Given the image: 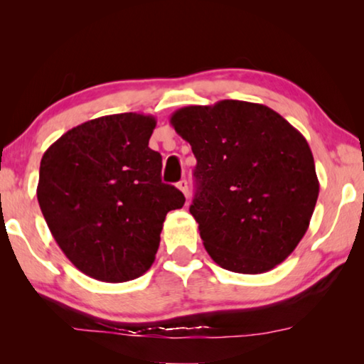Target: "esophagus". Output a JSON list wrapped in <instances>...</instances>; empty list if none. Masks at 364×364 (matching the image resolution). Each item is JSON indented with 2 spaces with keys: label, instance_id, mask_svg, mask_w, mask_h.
Wrapping results in <instances>:
<instances>
[{
  "label": "esophagus",
  "instance_id": "obj_1",
  "mask_svg": "<svg viewBox=\"0 0 364 364\" xmlns=\"http://www.w3.org/2000/svg\"><path fill=\"white\" fill-rule=\"evenodd\" d=\"M178 189L181 191L186 199H189V183H188V180H181L180 183H178Z\"/></svg>",
  "mask_w": 364,
  "mask_h": 364
}]
</instances>
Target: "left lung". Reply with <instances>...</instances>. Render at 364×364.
I'll return each instance as SVG.
<instances>
[{"instance_id":"1","label":"left lung","mask_w":364,"mask_h":364,"mask_svg":"<svg viewBox=\"0 0 364 364\" xmlns=\"http://www.w3.org/2000/svg\"><path fill=\"white\" fill-rule=\"evenodd\" d=\"M171 127L196 156L189 212L212 260L234 273H267L310 226L319 181L310 146L263 104L236 100L188 106Z\"/></svg>"}]
</instances>
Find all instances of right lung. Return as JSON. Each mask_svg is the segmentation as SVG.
Here are the masks:
<instances>
[{"label": "right lung", "instance_id": "obj_1", "mask_svg": "<svg viewBox=\"0 0 364 364\" xmlns=\"http://www.w3.org/2000/svg\"><path fill=\"white\" fill-rule=\"evenodd\" d=\"M156 117L104 115L64 133L40 164L36 197L60 250L90 278L125 282L156 260L167 213L184 196L162 183L149 147Z\"/></svg>", "mask_w": 364, "mask_h": 364}]
</instances>
